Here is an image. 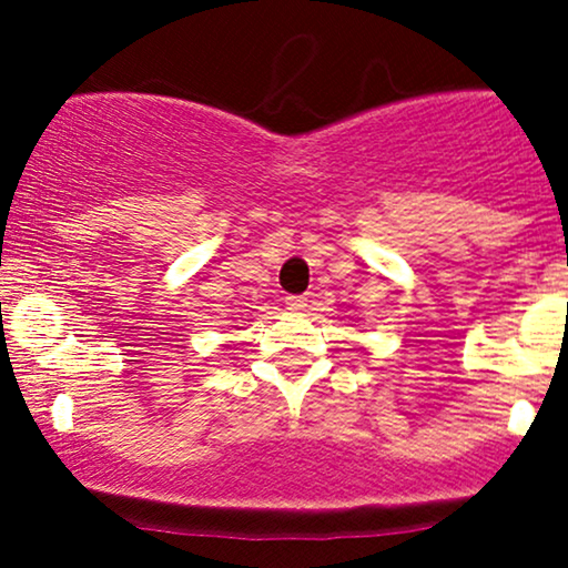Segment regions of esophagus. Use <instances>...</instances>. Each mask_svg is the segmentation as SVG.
Instances as JSON below:
<instances>
[{
    "label": "esophagus",
    "mask_w": 568,
    "mask_h": 568,
    "mask_svg": "<svg viewBox=\"0 0 568 568\" xmlns=\"http://www.w3.org/2000/svg\"><path fill=\"white\" fill-rule=\"evenodd\" d=\"M285 306H288V310H304L306 298L304 296H285Z\"/></svg>",
    "instance_id": "1"
}]
</instances>
